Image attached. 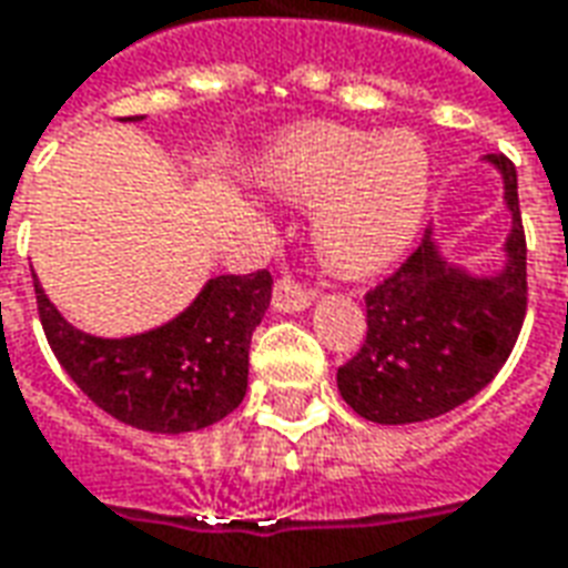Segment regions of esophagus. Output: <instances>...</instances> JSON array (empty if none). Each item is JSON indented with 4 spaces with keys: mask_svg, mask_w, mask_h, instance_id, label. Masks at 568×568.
Segmentation results:
<instances>
[{
    "mask_svg": "<svg viewBox=\"0 0 568 568\" xmlns=\"http://www.w3.org/2000/svg\"><path fill=\"white\" fill-rule=\"evenodd\" d=\"M313 295H316L313 288H304L292 276H283L273 285V310H280V313H301V310L310 307Z\"/></svg>",
    "mask_w": 568,
    "mask_h": 568,
    "instance_id": "34e87169",
    "label": "esophagus"
}]
</instances>
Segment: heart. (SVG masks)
Instances as JSON below:
<instances>
[{
	"label": "heart",
	"mask_w": 568,
	"mask_h": 568,
	"mask_svg": "<svg viewBox=\"0 0 568 568\" xmlns=\"http://www.w3.org/2000/svg\"><path fill=\"white\" fill-rule=\"evenodd\" d=\"M264 191L316 203L310 231L320 258L346 276L389 267L414 243L432 197V158L414 130L307 124L258 161Z\"/></svg>",
	"instance_id": "obj_1"
}]
</instances>
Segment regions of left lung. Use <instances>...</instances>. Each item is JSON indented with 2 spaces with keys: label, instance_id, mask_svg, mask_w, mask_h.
I'll return each instance as SVG.
<instances>
[{
  "label": "left lung",
  "instance_id": "left-lung-1",
  "mask_svg": "<svg viewBox=\"0 0 568 568\" xmlns=\"http://www.w3.org/2000/svg\"><path fill=\"white\" fill-rule=\"evenodd\" d=\"M505 182L511 234L505 267L471 273L440 255L426 227L417 252L365 295L368 337L337 368V389L358 417L381 426L423 423L465 405L511 356L526 316V236L517 170L487 154Z\"/></svg>",
  "mask_w": 568,
  "mask_h": 568
}]
</instances>
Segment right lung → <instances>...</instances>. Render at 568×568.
<instances>
[{
    "mask_svg": "<svg viewBox=\"0 0 568 568\" xmlns=\"http://www.w3.org/2000/svg\"><path fill=\"white\" fill-rule=\"evenodd\" d=\"M271 285L267 271L215 276L175 320L130 337L79 332L39 280L36 301L57 362L93 405L142 432L179 435L240 407L248 386V344L271 307Z\"/></svg>",
    "mask_w": 568,
    "mask_h": 568,
    "instance_id": "right-lung-1",
    "label": "right lung"
}]
</instances>
